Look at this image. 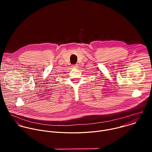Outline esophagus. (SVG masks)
<instances>
[{
	"instance_id": "1",
	"label": "esophagus",
	"mask_w": 152,
	"mask_h": 152,
	"mask_svg": "<svg viewBox=\"0 0 152 152\" xmlns=\"http://www.w3.org/2000/svg\"><path fill=\"white\" fill-rule=\"evenodd\" d=\"M73 68H76V67H77V65L76 64H73V65H72V66Z\"/></svg>"
}]
</instances>
